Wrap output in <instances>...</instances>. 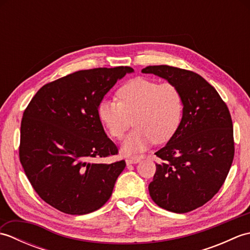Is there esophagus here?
Returning a JSON list of instances; mask_svg holds the SVG:
<instances>
[{
  "instance_id": "esophagus-1",
  "label": "esophagus",
  "mask_w": 250,
  "mask_h": 250,
  "mask_svg": "<svg viewBox=\"0 0 250 250\" xmlns=\"http://www.w3.org/2000/svg\"><path fill=\"white\" fill-rule=\"evenodd\" d=\"M141 161V159L140 158H130V159H128V160L125 161V163H126V166H130V164H136V163H139Z\"/></svg>"
}]
</instances>
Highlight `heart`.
Segmentation results:
<instances>
[{"instance_id":"b5f03b06","label":"heart","mask_w":250,"mask_h":250,"mask_svg":"<svg viewBox=\"0 0 250 250\" xmlns=\"http://www.w3.org/2000/svg\"><path fill=\"white\" fill-rule=\"evenodd\" d=\"M117 95L119 101H101L98 116L115 139L124 136L133 117L135 128L121 146L125 156L146 150L153 141L166 142L176 132L184 110L183 97L176 84L136 77L121 86Z\"/></svg>"}]
</instances>
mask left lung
Masks as SVG:
<instances>
[{"mask_svg": "<svg viewBox=\"0 0 250 250\" xmlns=\"http://www.w3.org/2000/svg\"><path fill=\"white\" fill-rule=\"evenodd\" d=\"M176 84L183 97V118L167 145L148 186L153 202L173 213H188L218 192L234 157L230 111L216 89L194 72L168 65L143 68Z\"/></svg>", "mask_w": 250, "mask_h": 250, "instance_id": "8db88e82", "label": "left lung"}]
</instances>
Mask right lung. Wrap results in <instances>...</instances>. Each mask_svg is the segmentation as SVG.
<instances>
[{
    "mask_svg": "<svg viewBox=\"0 0 250 250\" xmlns=\"http://www.w3.org/2000/svg\"><path fill=\"white\" fill-rule=\"evenodd\" d=\"M130 66L78 71L42 87L25 108L19 157L36 193L55 208L84 215L110 198L122 160L100 162L118 149L98 116L104 95Z\"/></svg>",
    "mask_w": 250,
    "mask_h": 250,
    "instance_id": "add662e5",
    "label": "right lung"
}]
</instances>
